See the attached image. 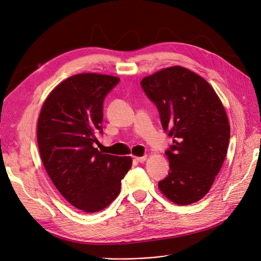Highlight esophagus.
Instances as JSON below:
<instances>
[{"label": "esophagus", "mask_w": 261, "mask_h": 261, "mask_svg": "<svg viewBox=\"0 0 261 261\" xmlns=\"http://www.w3.org/2000/svg\"><path fill=\"white\" fill-rule=\"evenodd\" d=\"M146 159H147L146 155H144V156H135L134 158V161L138 162V163H143V162L146 161Z\"/></svg>", "instance_id": "esophagus-1"}]
</instances>
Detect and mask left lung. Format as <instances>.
I'll list each match as a JSON object with an SVG mask.
<instances>
[{"label":"left lung","instance_id":"left-lung-1","mask_svg":"<svg viewBox=\"0 0 261 261\" xmlns=\"http://www.w3.org/2000/svg\"><path fill=\"white\" fill-rule=\"evenodd\" d=\"M141 85L174 138L165 152L169 172L159 189L176 205L196 202L209 192L227 153L230 127L222 101L205 79L181 66L145 76Z\"/></svg>","mask_w":261,"mask_h":261}]
</instances>
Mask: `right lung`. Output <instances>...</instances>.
<instances>
[{
	"instance_id": "add662e5",
	"label": "right lung",
	"mask_w": 261,
	"mask_h": 261,
	"mask_svg": "<svg viewBox=\"0 0 261 261\" xmlns=\"http://www.w3.org/2000/svg\"><path fill=\"white\" fill-rule=\"evenodd\" d=\"M120 79L100 73L74 74L61 82L42 105L37 143L42 164L55 188L79 210L94 213L120 193L131 156L94 147L102 133L103 100Z\"/></svg>"
}]
</instances>
